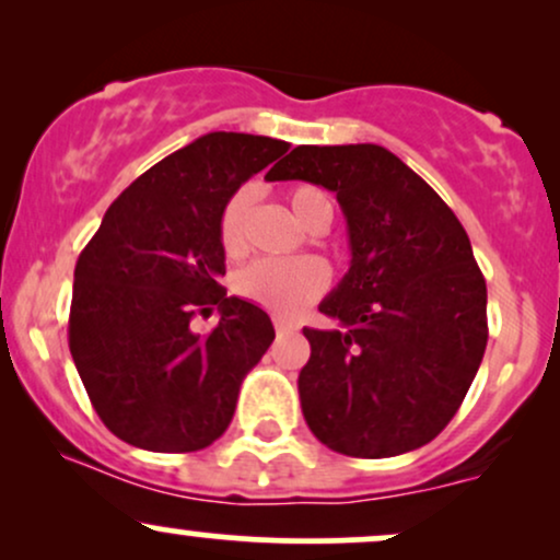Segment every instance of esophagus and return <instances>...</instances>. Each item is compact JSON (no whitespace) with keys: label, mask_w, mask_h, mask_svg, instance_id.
I'll return each instance as SVG.
<instances>
[{"label":"esophagus","mask_w":560,"mask_h":560,"mask_svg":"<svg viewBox=\"0 0 560 560\" xmlns=\"http://www.w3.org/2000/svg\"><path fill=\"white\" fill-rule=\"evenodd\" d=\"M273 326H276V334H294L298 331V326L289 324L284 318H273Z\"/></svg>","instance_id":"esophagus-1"}]
</instances>
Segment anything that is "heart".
I'll return each instance as SVG.
<instances>
[{"label":"heart","mask_w":560,"mask_h":560,"mask_svg":"<svg viewBox=\"0 0 560 560\" xmlns=\"http://www.w3.org/2000/svg\"><path fill=\"white\" fill-rule=\"evenodd\" d=\"M255 191L242 186L226 199L218 215V242L223 253L236 255L244 249V231H247V218L253 210ZM289 208L298 221L307 231L329 229L334 208L331 199L318 189V186L300 184L289 191ZM329 287V268L318 258H294V260H273L260 258L244 266L234 276L236 294L255 305L266 307L276 316H298L313 300L320 298Z\"/></svg>","instance_id":"1"}]
</instances>
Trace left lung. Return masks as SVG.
<instances>
[{
  "label": "left lung",
  "instance_id": "8db88e82",
  "mask_svg": "<svg viewBox=\"0 0 560 560\" xmlns=\"http://www.w3.org/2000/svg\"><path fill=\"white\" fill-rule=\"evenodd\" d=\"M268 182L337 195L350 271L318 305L342 329H302L298 387L311 432L334 453L392 458L458 413L487 347V284L445 199L378 144L294 147Z\"/></svg>",
  "mask_w": 560,
  "mask_h": 560
}]
</instances>
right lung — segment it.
<instances>
[{"label":"right lung","mask_w":560,"mask_h":560,"mask_svg":"<svg viewBox=\"0 0 560 560\" xmlns=\"http://www.w3.org/2000/svg\"><path fill=\"white\" fill-rule=\"evenodd\" d=\"M289 150L253 133H205L141 173L107 208L75 262L68 345L96 416L152 453H195L229 429L242 378L276 331L226 298L218 215L249 176ZM218 304L219 326L190 331Z\"/></svg>","instance_id":"1"}]
</instances>
